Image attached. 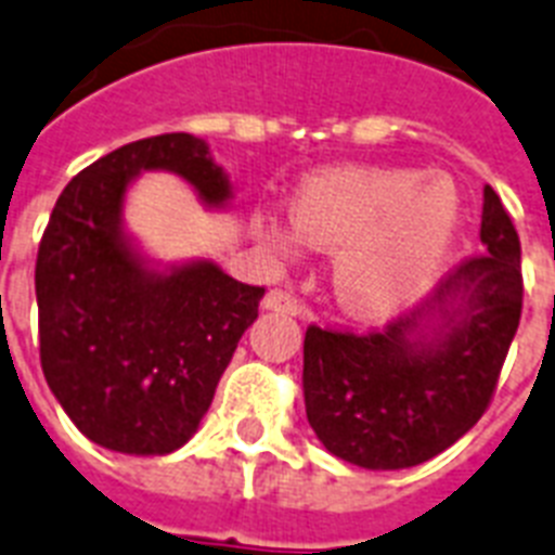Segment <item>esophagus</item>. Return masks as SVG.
Returning a JSON list of instances; mask_svg holds the SVG:
<instances>
[{
    "mask_svg": "<svg viewBox=\"0 0 555 555\" xmlns=\"http://www.w3.org/2000/svg\"><path fill=\"white\" fill-rule=\"evenodd\" d=\"M262 305L268 310H282V313H291V317H301V313H305V305H301V301L296 299L291 291H282V287L270 291L268 296H264Z\"/></svg>",
    "mask_w": 555,
    "mask_h": 555,
    "instance_id": "1",
    "label": "esophagus"
}]
</instances>
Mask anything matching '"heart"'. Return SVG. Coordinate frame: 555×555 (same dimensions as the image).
<instances>
[{
  "label": "heart",
  "mask_w": 555,
  "mask_h": 555,
  "mask_svg": "<svg viewBox=\"0 0 555 555\" xmlns=\"http://www.w3.org/2000/svg\"><path fill=\"white\" fill-rule=\"evenodd\" d=\"M301 242L336 250L333 291L353 317L396 313L430 287L459 224L456 188L416 170L331 168L308 176L291 199ZM279 250L296 236L279 224L264 231Z\"/></svg>",
  "instance_id": "b5f03b06"
}]
</instances>
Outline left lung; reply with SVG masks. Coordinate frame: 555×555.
Listing matches in <instances>:
<instances>
[{
	"instance_id": "obj_1",
	"label": "left lung",
	"mask_w": 555,
	"mask_h": 555,
	"mask_svg": "<svg viewBox=\"0 0 555 555\" xmlns=\"http://www.w3.org/2000/svg\"><path fill=\"white\" fill-rule=\"evenodd\" d=\"M485 254L467 256L434 301L367 333L310 324L305 408L333 456L399 470L439 456L490 408L521 319V242L493 188L481 207ZM427 318L434 343L417 336Z\"/></svg>"
}]
</instances>
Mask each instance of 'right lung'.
<instances>
[{"label": "right lung", "mask_w": 555, "mask_h": 555, "mask_svg": "<svg viewBox=\"0 0 555 555\" xmlns=\"http://www.w3.org/2000/svg\"><path fill=\"white\" fill-rule=\"evenodd\" d=\"M139 170H173L207 205L231 199L222 168L191 133L139 139L76 173L36 254L39 359L90 441L162 456L196 434L264 287L210 262L142 268L119 228L121 196Z\"/></svg>", "instance_id": "obj_1"}]
</instances>
